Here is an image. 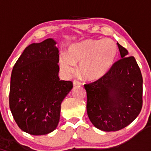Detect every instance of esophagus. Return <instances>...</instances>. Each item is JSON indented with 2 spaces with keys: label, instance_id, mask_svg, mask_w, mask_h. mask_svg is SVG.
<instances>
[{
  "label": "esophagus",
  "instance_id": "1",
  "mask_svg": "<svg viewBox=\"0 0 151 151\" xmlns=\"http://www.w3.org/2000/svg\"><path fill=\"white\" fill-rule=\"evenodd\" d=\"M73 85L75 86H80L81 85V83L79 81H78L77 80H74L73 81Z\"/></svg>",
  "mask_w": 151,
  "mask_h": 151
}]
</instances>
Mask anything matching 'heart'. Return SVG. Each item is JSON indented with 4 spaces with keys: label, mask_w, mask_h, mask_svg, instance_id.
<instances>
[{
    "label": "heart",
    "mask_w": 151,
    "mask_h": 151,
    "mask_svg": "<svg viewBox=\"0 0 151 151\" xmlns=\"http://www.w3.org/2000/svg\"><path fill=\"white\" fill-rule=\"evenodd\" d=\"M68 52V55L62 53L60 57L62 72L70 75L75 71L76 65L80 63L81 75L89 80H96L105 76L113 67L119 49L111 39H88L72 45Z\"/></svg>",
    "instance_id": "heart-1"
}]
</instances>
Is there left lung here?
<instances>
[{
    "label": "left lung",
    "instance_id": "obj_1",
    "mask_svg": "<svg viewBox=\"0 0 151 151\" xmlns=\"http://www.w3.org/2000/svg\"><path fill=\"white\" fill-rule=\"evenodd\" d=\"M121 60L109 72L92 83L84 84L89 120L104 131H116L133 122L143 105V77L129 52L117 42Z\"/></svg>",
    "mask_w": 151,
    "mask_h": 151
}]
</instances>
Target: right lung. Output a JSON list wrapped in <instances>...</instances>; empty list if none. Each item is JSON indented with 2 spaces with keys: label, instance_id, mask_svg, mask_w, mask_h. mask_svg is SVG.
<instances>
[{
  "label": "right lung",
  "instance_id": "1",
  "mask_svg": "<svg viewBox=\"0 0 151 151\" xmlns=\"http://www.w3.org/2000/svg\"><path fill=\"white\" fill-rule=\"evenodd\" d=\"M56 44L48 38L28 45L12 71L10 111L19 128L34 136L56 129L62 102L73 87L72 81L60 80Z\"/></svg>",
  "mask_w": 151,
  "mask_h": 151
}]
</instances>
